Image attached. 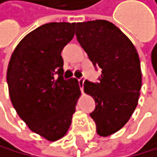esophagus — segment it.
<instances>
[{
	"instance_id": "esophagus-1",
	"label": "esophagus",
	"mask_w": 157,
	"mask_h": 157,
	"mask_svg": "<svg viewBox=\"0 0 157 157\" xmlns=\"http://www.w3.org/2000/svg\"><path fill=\"white\" fill-rule=\"evenodd\" d=\"M83 83H84V78H79L78 79V85L80 87V90L83 91Z\"/></svg>"
}]
</instances>
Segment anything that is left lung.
Returning <instances> with one entry per match:
<instances>
[{
    "label": "left lung",
    "mask_w": 157,
    "mask_h": 157,
    "mask_svg": "<svg viewBox=\"0 0 157 157\" xmlns=\"http://www.w3.org/2000/svg\"><path fill=\"white\" fill-rule=\"evenodd\" d=\"M75 36L94 67L102 70L99 82L85 80L83 88L95 100L90 117L97 133L107 137L124 126L138 105L142 86L139 55L131 40L110 21L77 23Z\"/></svg>",
    "instance_id": "1"
}]
</instances>
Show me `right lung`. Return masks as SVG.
<instances>
[{
    "instance_id": "obj_1",
    "label": "right lung",
    "mask_w": 157,
    "mask_h": 157,
    "mask_svg": "<svg viewBox=\"0 0 157 157\" xmlns=\"http://www.w3.org/2000/svg\"><path fill=\"white\" fill-rule=\"evenodd\" d=\"M75 23L41 25L22 39L8 63V92L18 116L46 140L65 136L80 95L77 78H63L64 46L75 36Z\"/></svg>"
}]
</instances>
